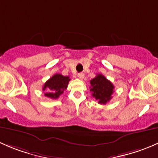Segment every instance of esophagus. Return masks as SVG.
<instances>
[{
	"instance_id": "obj_1",
	"label": "esophagus",
	"mask_w": 158,
	"mask_h": 158,
	"mask_svg": "<svg viewBox=\"0 0 158 158\" xmlns=\"http://www.w3.org/2000/svg\"><path fill=\"white\" fill-rule=\"evenodd\" d=\"M78 77H79V79H82L85 77V74L83 73H78Z\"/></svg>"
}]
</instances>
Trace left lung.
<instances>
[{
	"label": "left lung",
	"mask_w": 158,
	"mask_h": 158,
	"mask_svg": "<svg viewBox=\"0 0 158 158\" xmlns=\"http://www.w3.org/2000/svg\"><path fill=\"white\" fill-rule=\"evenodd\" d=\"M90 91L92 96L98 101L101 104H106L112 98L114 86L110 81L106 79L103 75L98 74L90 81Z\"/></svg>",
	"instance_id": "obj_1"
}]
</instances>
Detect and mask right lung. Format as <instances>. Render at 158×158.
I'll return each instance as SVG.
<instances>
[{"label":"right lung","instance_id":"add662e5","mask_svg":"<svg viewBox=\"0 0 158 158\" xmlns=\"http://www.w3.org/2000/svg\"><path fill=\"white\" fill-rule=\"evenodd\" d=\"M70 81L69 76L61 74H54L43 85L42 90L46 91L44 96L51 99H57L64 93Z\"/></svg>","mask_w":158,"mask_h":158}]
</instances>
